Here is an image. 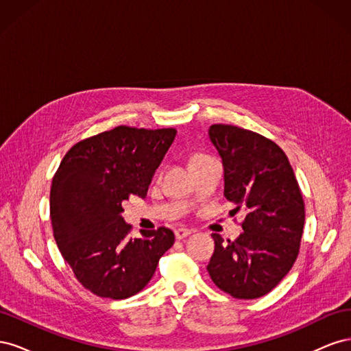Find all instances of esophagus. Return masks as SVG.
<instances>
[{
	"label": "esophagus",
	"instance_id": "34e87169",
	"mask_svg": "<svg viewBox=\"0 0 351 351\" xmlns=\"http://www.w3.org/2000/svg\"><path fill=\"white\" fill-rule=\"evenodd\" d=\"M192 230H189V228H177L176 230V239L177 240H183V239H186L187 236H190L192 234Z\"/></svg>",
	"mask_w": 351,
	"mask_h": 351
}]
</instances>
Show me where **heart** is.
<instances>
[{"mask_svg":"<svg viewBox=\"0 0 351 351\" xmlns=\"http://www.w3.org/2000/svg\"><path fill=\"white\" fill-rule=\"evenodd\" d=\"M206 159H209L206 155H204V154H193L192 156H190V159H189V165L192 167V165H195V164H197V162H202V161H206Z\"/></svg>","mask_w":351,"mask_h":351,"instance_id":"obj_1","label":"heart"}]
</instances>
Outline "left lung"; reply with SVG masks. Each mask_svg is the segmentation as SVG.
Listing matches in <instances>:
<instances>
[{"label":"left lung","instance_id":"left-lung-1","mask_svg":"<svg viewBox=\"0 0 351 351\" xmlns=\"http://www.w3.org/2000/svg\"><path fill=\"white\" fill-rule=\"evenodd\" d=\"M209 139L224 165V196L246 210L234 241L212 234L206 267L218 289L258 299L280 284L299 254L304 202L289 158L272 141L236 125L214 124Z\"/></svg>","mask_w":351,"mask_h":351}]
</instances>
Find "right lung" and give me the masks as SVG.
<instances>
[{"label": "right lung", "mask_w": 351, "mask_h": 351, "mask_svg": "<svg viewBox=\"0 0 351 351\" xmlns=\"http://www.w3.org/2000/svg\"><path fill=\"white\" fill-rule=\"evenodd\" d=\"M176 134L119 125L76 143L62 158L49 195L52 231L62 258L93 294L121 300L139 293L174 244L165 227L130 239L121 214L130 195L146 196Z\"/></svg>", "instance_id": "1"}]
</instances>
